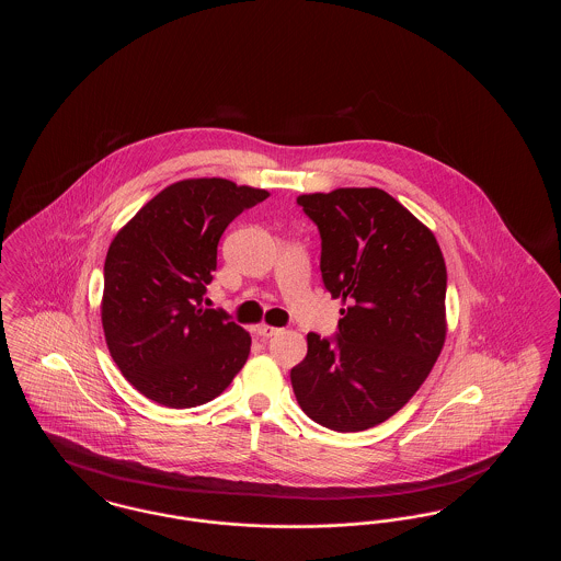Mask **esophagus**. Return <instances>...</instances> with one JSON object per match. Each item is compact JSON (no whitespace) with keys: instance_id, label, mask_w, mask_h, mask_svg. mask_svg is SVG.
I'll return each mask as SVG.
<instances>
[{"instance_id":"1","label":"esophagus","mask_w":561,"mask_h":561,"mask_svg":"<svg viewBox=\"0 0 561 561\" xmlns=\"http://www.w3.org/2000/svg\"><path fill=\"white\" fill-rule=\"evenodd\" d=\"M277 332H279V328H273V325H267V323H263V325L256 328V336H261V339H271V336H275Z\"/></svg>"}]
</instances>
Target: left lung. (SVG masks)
<instances>
[{
  "label": "left lung",
  "instance_id": "1",
  "mask_svg": "<svg viewBox=\"0 0 561 561\" xmlns=\"http://www.w3.org/2000/svg\"><path fill=\"white\" fill-rule=\"evenodd\" d=\"M296 204L320 229L321 279L343 298L332 339L307 334L290 373L302 412L339 433L393 416L446 341V263L435 236L382 188H336Z\"/></svg>",
  "mask_w": 561,
  "mask_h": 561
}]
</instances>
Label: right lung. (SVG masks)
Here are the masks:
<instances>
[{"mask_svg":"<svg viewBox=\"0 0 561 561\" xmlns=\"http://www.w3.org/2000/svg\"><path fill=\"white\" fill-rule=\"evenodd\" d=\"M265 188L188 179L163 188L113 238L101 318L108 353L145 398L193 408L220 396L250 353V334L204 309L216 248Z\"/></svg>","mask_w":561,"mask_h":561,"instance_id":"obj_1","label":"right lung"}]
</instances>
